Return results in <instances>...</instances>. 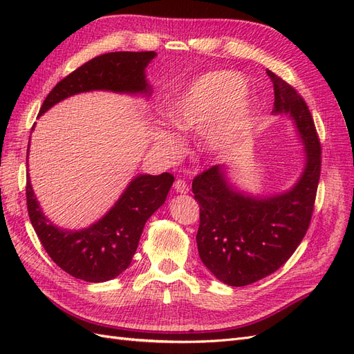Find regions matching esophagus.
Wrapping results in <instances>:
<instances>
[{
    "instance_id": "esophagus-1",
    "label": "esophagus",
    "mask_w": 354,
    "mask_h": 354,
    "mask_svg": "<svg viewBox=\"0 0 354 354\" xmlns=\"http://www.w3.org/2000/svg\"><path fill=\"white\" fill-rule=\"evenodd\" d=\"M174 189H176V192H178V194H187V192H189L187 181H186V180H183V178H178V180H176Z\"/></svg>"
}]
</instances>
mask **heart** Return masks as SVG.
Masks as SVG:
<instances>
[{"instance_id":"1","label":"heart","mask_w":354,"mask_h":354,"mask_svg":"<svg viewBox=\"0 0 354 354\" xmlns=\"http://www.w3.org/2000/svg\"><path fill=\"white\" fill-rule=\"evenodd\" d=\"M245 81L236 72L218 71L203 75L171 100L169 120L183 131H199L223 115L207 136V147L221 152L248 125L252 100L243 94ZM160 142L176 145V136L167 128L159 131Z\"/></svg>"}]
</instances>
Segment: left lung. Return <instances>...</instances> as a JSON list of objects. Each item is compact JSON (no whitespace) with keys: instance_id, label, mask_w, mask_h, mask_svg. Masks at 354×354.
Returning a JSON list of instances; mask_svg holds the SVG:
<instances>
[{"instance_id":"1","label":"left lung","mask_w":354,"mask_h":354,"mask_svg":"<svg viewBox=\"0 0 354 354\" xmlns=\"http://www.w3.org/2000/svg\"><path fill=\"white\" fill-rule=\"evenodd\" d=\"M267 75L274 90L273 113L291 116L304 142L306 167L295 186L270 198L243 195L229 185L218 165L192 181L199 203V257L218 281L230 286L263 279L294 254L312 220L322 165V149L307 103L276 73L267 71Z\"/></svg>"}]
</instances>
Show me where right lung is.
<instances>
[{"label":"right lung","mask_w":354,"mask_h":354,"mask_svg":"<svg viewBox=\"0 0 354 354\" xmlns=\"http://www.w3.org/2000/svg\"><path fill=\"white\" fill-rule=\"evenodd\" d=\"M155 56V51H115L88 60L56 84L39 115L84 91L151 94L145 69ZM173 181L169 173L138 176L97 223L84 230H65L44 217L26 174L28 214L38 239L62 270L85 282H106L130 266L147 218L165 202Z\"/></svg>","instance_id":"1"}]
</instances>
